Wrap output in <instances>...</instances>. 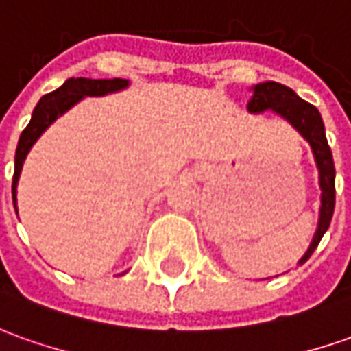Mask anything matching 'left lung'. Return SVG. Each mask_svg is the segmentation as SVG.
Instances as JSON below:
<instances>
[{
    "label": "left lung",
    "mask_w": 351,
    "mask_h": 351,
    "mask_svg": "<svg viewBox=\"0 0 351 351\" xmlns=\"http://www.w3.org/2000/svg\"><path fill=\"white\" fill-rule=\"evenodd\" d=\"M247 111L254 113V115H259L263 111H273L278 117H282L292 128H295L298 134L302 136L311 147L317 171H319L321 207H319V223H317L313 240H311L306 254L298 261L300 265H304L307 259L311 257V254L315 252V247L321 242L326 228L330 226V219H332V213H335L336 171L335 161H332V152H330L328 142H326L323 119H321V113L317 111V107L304 101L288 86L278 84V82H273V80L252 86V97L247 101Z\"/></svg>",
    "instance_id": "obj_1"
}]
</instances>
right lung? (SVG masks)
Segmentation results:
<instances>
[{
  "mask_svg": "<svg viewBox=\"0 0 351 351\" xmlns=\"http://www.w3.org/2000/svg\"><path fill=\"white\" fill-rule=\"evenodd\" d=\"M128 80L125 78H109V80H94V78H69L65 84L59 86L56 92L45 94L38 106L32 111L30 123L23 130V134L19 138L15 152V175H13V204L16 211V186H19V176L23 171L28 152L32 149L36 140L44 134L49 126L56 123L59 117L66 113L71 107H75L78 101H82L84 97H101L107 94H115L128 88Z\"/></svg>",
  "mask_w": 351,
  "mask_h": 351,
  "instance_id": "right-lung-1",
  "label": "right lung"
}]
</instances>
